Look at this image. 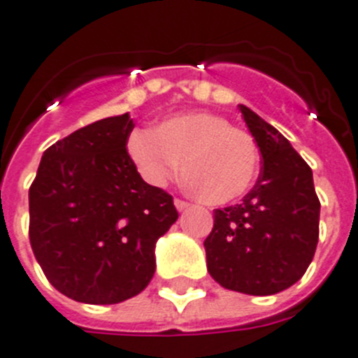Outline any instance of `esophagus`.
Masks as SVG:
<instances>
[{
	"label": "esophagus",
	"instance_id": "1",
	"mask_svg": "<svg viewBox=\"0 0 358 358\" xmlns=\"http://www.w3.org/2000/svg\"><path fill=\"white\" fill-rule=\"evenodd\" d=\"M174 207H176L178 211H185L189 207V203L184 202V200H180V198H176V200H174Z\"/></svg>",
	"mask_w": 358,
	"mask_h": 358
}]
</instances>
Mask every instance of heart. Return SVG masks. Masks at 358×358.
I'll use <instances>...</instances> for the list:
<instances>
[{
  "instance_id": "obj_1",
  "label": "heart",
  "mask_w": 358,
  "mask_h": 358,
  "mask_svg": "<svg viewBox=\"0 0 358 358\" xmlns=\"http://www.w3.org/2000/svg\"><path fill=\"white\" fill-rule=\"evenodd\" d=\"M127 152L151 185H165L180 171L196 196L211 206L245 194L258 174L251 134L213 113H184L127 138Z\"/></svg>"
}]
</instances>
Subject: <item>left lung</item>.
<instances>
[{
	"label": "left lung",
	"mask_w": 358,
	"mask_h": 358,
	"mask_svg": "<svg viewBox=\"0 0 358 358\" xmlns=\"http://www.w3.org/2000/svg\"><path fill=\"white\" fill-rule=\"evenodd\" d=\"M240 113L264 164L242 202L215 209L203 242L207 271L225 289L275 295L299 282L313 260L320 202L313 173L289 140L245 105Z\"/></svg>",
	"instance_id": "8db88e82"
}]
</instances>
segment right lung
Instances as JSON below:
<instances>
[{
    "label": "right lung",
    "instance_id": "obj_1",
    "mask_svg": "<svg viewBox=\"0 0 358 358\" xmlns=\"http://www.w3.org/2000/svg\"><path fill=\"white\" fill-rule=\"evenodd\" d=\"M129 113L78 129L43 152L29 191L31 245L59 293L83 304H118L142 293L158 238L178 213L127 152Z\"/></svg>",
    "mask_w": 358,
    "mask_h": 358
}]
</instances>
